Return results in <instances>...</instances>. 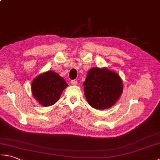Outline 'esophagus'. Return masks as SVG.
<instances>
[{
  "instance_id": "34e87169",
  "label": "esophagus",
  "mask_w": 160,
  "mask_h": 160,
  "mask_svg": "<svg viewBox=\"0 0 160 160\" xmlns=\"http://www.w3.org/2000/svg\"><path fill=\"white\" fill-rule=\"evenodd\" d=\"M71 84H72V85H77V81L76 80H71Z\"/></svg>"
}]
</instances>
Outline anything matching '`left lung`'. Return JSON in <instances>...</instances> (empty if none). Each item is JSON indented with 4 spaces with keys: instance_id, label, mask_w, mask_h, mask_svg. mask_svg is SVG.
<instances>
[{
    "instance_id": "8db88e82",
    "label": "left lung",
    "mask_w": 160,
    "mask_h": 160,
    "mask_svg": "<svg viewBox=\"0 0 160 160\" xmlns=\"http://www.w3.org/2000/svg\"><path fill=\"white\" fill-rule=\"evenodd\" d=\"M83 84L87 102L96 109L103 110L113 107L123 92L120 76L107 67L91 68Z\"/></svg>"
}]
</instances>
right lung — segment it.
<instances>
[{"mask_svg":"<svg viewBox=\"0 0 160 160\" xmlns=\"http://www.w3.org/2000/svg\"><path fill=\"white\" fill-rule=\"evenodd\" d=\"M69 86L64 78L52 71L38 75L32 82L33 98L42 107H49L56 103L62 91Z\"/></svg>","mask_w":160,"mask_h":160,"instance_id":"obj_1","label":"right lung"}]
</instances>
